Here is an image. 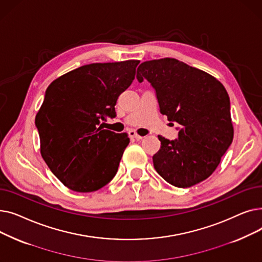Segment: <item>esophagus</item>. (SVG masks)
Segmentation results:
<instances>
[{
  "mask_svg": "<svg viewBox=\"0 0 262 262\" xmlns=\"http://www.w3.org/2000/svg\"><path fill=\"white\" fill-rule=\"evenodd\" d=\"M128 134H129L130 137H133V138H136V139H142L143 138L142 136H140L139 134H137L135 130H129Z\"/></svg>",
  "mask_w": 262,
  "mask_h": 262,
  "instance_id": "obj_1",
  "label": "esophagus"
}]
</instances>
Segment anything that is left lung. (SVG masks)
<instances>
[{
	"label": "left lung",
	"mask_w": 262,
	"mask_h": 262,
	"mask_svg": "<svg viewBox=\"0 0 262 262\" xmlns=\"http://www.w3.org/2000/svg\"><path fill=\"white\" fill-rule=\"evenodd\" d=\"M137 78L156 90L160 113L182 126L178 139L161 142L154 168L178 188L194 186L217 168L233 138L229 96L212 75L175 58L142 62Z\"/></svg>",
	"instance_id": "obj_1"
}]
</instances>
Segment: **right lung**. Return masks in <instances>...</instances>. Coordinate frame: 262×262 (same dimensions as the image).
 <instances>
[{
    "label": "right lung",
    "mask_w": 262,
    "mask_h": 262,
    "mask_svg": "<svg viewBox=\"0 0 262 262\" xmlns=\"http://www.w3.org/2000/svg\"><path fill=\"white\" fill-rule=\"evenodd\" d=\"M139 62L85 64L48 87L35 119L40 153L70 190L93 192L115 177L129 138L103 129L100 121L116 116L117 100L130 86Z\"/></svg>",
    "instance_id": "1"
}]
</instances>
